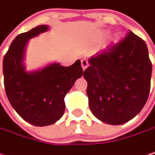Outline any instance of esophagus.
<instances>
[{
  "instance_id": "34e87169",
  "label": "esophagus",
  "mask_w": 155,
  "mask_h": 155,
  "mask_svg": "<svg viewBox=\"0 0 155 155\" xmlns=\"http://www.w3.org/2000/svg\"><path fill=\"white\" fill-rule=\"evenodd\" d=\"M81 66H82V68H83V70H85L87 68V66H88V61L87 60V59H82L81 60Z\"/></svg>"
}]
</instances>
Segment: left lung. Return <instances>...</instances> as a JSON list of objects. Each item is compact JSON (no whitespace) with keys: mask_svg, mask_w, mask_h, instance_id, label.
I'll return each mask as SVG.
<instances>
[{"mask_svg":"<svg viewBox=\"0 0 155 155\" xmlns=\"http://www.w3.org/2000/svg\"><path fill=\"white\" fill-rule=\"evenodd\" d=\"M83 77L92 114L109 124L134 118L150 93L152 62L143 39L129 31L126 36L88 59Z\"/></svg>","mask_w":155,"mask_h":155,"instance_id":"1","label":"left lung"}]
</instances>
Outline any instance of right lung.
Instances as JSON below:
<instances>
[{
  "label": "right lung",
  "mask_w": 155,
  "mask_h": 155,
  "mask_svg": "<svg viewBox=\"0 0 155 155\" xmlns=\"http://www.w3.org/2000/svg\"><path fill=\"white\" fill-rule=\"evenodd\" d=\"M48 30L40 25L18 35L3 58L7 97L21 117L36 126L52 124L62 117L64 97L83 74L79 59L69 67L54 63L36 72L25 71L22 60L28 40Z\"/></svg>",
  "instance_id": "right-lung-1"
}]
</instances>
